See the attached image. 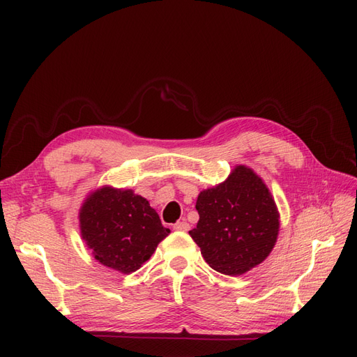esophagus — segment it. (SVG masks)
<instances>
[{"instance_id":"1","label":"esophagus","mask_w":357,"mask_h":357,"mask_svg":"<svg viewBox=\"0 0 357 357\" xmlns=\"http://www.w3.org/2000/svg\"><path fill=\"white\" fill-rule=\"evenodd\" d=\"M172 228H174V231H180V232H186V231H189V223L186 222V220H181V222H177L174 226H172Z\"/></svg>"}]
</instances>
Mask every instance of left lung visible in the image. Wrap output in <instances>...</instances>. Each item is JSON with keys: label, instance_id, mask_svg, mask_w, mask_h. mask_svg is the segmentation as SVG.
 Returning <instances> with one entry per match:
<instances>
[{"label": "left lung", "instance_id": "left-lung-1", "mask_svg": "<svg viewBox=\"0 0 357 357\" xmlns=\"http://www.w3.org/2000/svg\"><path fill=\"white\" fill-rule=\"evenodd\" d=\"M199 220L189 235L213 269L241 275L273 252L280 214L264 180L245 165H236L218 186L197 199Z\"/></svg>", "mask_w": 357, "mask_h": 357}]
</instances>
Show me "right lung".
<instances>
[{"mask_svg": "<svg viewBox=\"0 0 357 357\" xmlns=\"http://www.w3.org/2000/svg\"><path fill=\"white\" fill-rule=\"evenodd\" d=\"M79 222L82 238L96 261L122 274L139 269L169 234L146 198L112 186L89 193Z\"/></svg>", "mask_w": 357, "mask_h": 357, "instance_id": "1", "label": "right lung"}]
</instances>
